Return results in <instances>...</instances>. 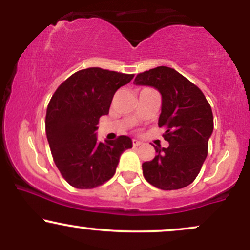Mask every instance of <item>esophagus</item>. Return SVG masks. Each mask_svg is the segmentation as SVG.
Masks as SVG:
<instances>
[{"instance_id": "obj_1", "label": "esophagus", "mask_w": 250, "mask_h": 250, "mask_svg": "<svg viewBox=\"0 0 250 250\" xmlns=\"http://www.w3.org/2000/svg\"><path fill=\"white\" fill-rule=\"evenodd\" d=\"M141 145V141H139V140H133V146L134 147H137V146Z\"/></svg>"}]
</instances>
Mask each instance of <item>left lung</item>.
<instances>
[{
    "label": "left lung",
    "mask_w": 250,
    "mask_h": 250,
    "mask_svg": "<svg viewBox=\"0 0 250 250\" xmlns=\"http://www.w3.org/2000/svg\"><path fill=\"white\" fill-rule=\"evenodd\" d=\"M135 84L150 85L162 95L159 127L168 148L155 147L156 156L142 165L143 176L154 187L175 190L190 185L208 155L214 129L213 111L201 89L173 68L156 67L135 77Z\"/></svg>",
    "instance_id": "8db88e82"
}]
</instances>
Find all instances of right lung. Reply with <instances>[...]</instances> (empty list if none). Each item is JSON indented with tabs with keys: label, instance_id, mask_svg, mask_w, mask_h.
Listing matches in <instances>:
<instances>
[{
	"label": "right lung",
	"instance_id": "obj_1",
	"mask_svg": "<svg viewBox=\"0 0 250 250\" xmlns=\"http://www.w3.org/2000/svg\"><path fill=\"white\" fill-rule=\"evenodd\" d=\"M102 68H87L62 82L45 114V134L57 169L74 188H96L110 180L120 156L133 147L130 137L97 141L100 117L108 115L114 94L133 80Z\"/></svg>",
	"mask_w": 250,
	"mask_h": 250
}]
</instances>
